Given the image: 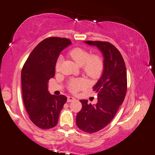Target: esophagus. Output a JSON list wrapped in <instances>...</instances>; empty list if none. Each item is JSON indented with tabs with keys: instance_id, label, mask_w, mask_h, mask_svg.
<instances>
[{
	"instance_id": "1",
	"label": "esophagus",
	"mask_w": 155,
	"mask_h": 155,
	"mask_svg": "<svg viewBox=\"0 0 155 155\" xmlns=\"http://www.w3.org/2000/svg\"><path fill=\"white\" fill-rule=\"evenodd\" d=\"M74 100H75V98L73 97L69 96L68 97V102H71V101H74Z\"/></svg>"
}]
</instances>
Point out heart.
I'll use <instances>...</instances> for the list:
<instances>
[{
    "instance_id": "1",
    "label": "heart",
    "mask_w": 155,
    "mask_h": 155,
    "mask_svg": "<svg viewBox=\"0 0 155 155\" xmlns=\"http://www.w3.org/2000/svg\"><path fill=\"white\" fill-rule=\"evenodd\" d=\"M69 54L74 61L79 66H81L82 70L85 74L92 78H95L100 76L103 70V61L97 54H92L87 50L82 48H74L71 49ZM62 57L58 58L55 64L56 71L61 70ZM86 81L84 78H73L68 83V87L69 91L76 93L80 90L84 88Z\"/></svg>"
}]
</instances>
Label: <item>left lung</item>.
Returning a JSON list of instances; mask_svg holds the SVG:
<instances>
[{
    "mask_svg": "<svg viewBox=\"0 0 155 155\" xmlns=\"http://www.w3.org/2000/svg\"><path fill=\"white\" fill-rule=\"evenodd\" d=\"M84 42L96 46L104 56L102 75L93 86L97 92V103L92 105L87 100H80L82 108L76 119L78 128L92 134L105 127L114 117L125 97L127 79L123 58L112 44L101 41Z\"/></svg>",
    "mask_w": 155,
    "mask_h": 155,
    "instance_id": "left-lung-1",
    "label": "left lung"
}]
</instances>
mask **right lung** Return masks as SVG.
Wrapping results in <instances>:
<instances>
[{"label":"right lung","instance_id":"right-lung-1","mask_svg":"<svg viewBox=\"0 0 155 155\" xmlns=\"http://www.w3.org/2000/svg\"><path fill=\"white\" fill-rule=\"evenodd\" d=\"M71 42L69 39L51 37L36 46L21 70L23 100L31 120L39 128L56 125L67 101L63 94H51L48 82L55 76V64L61 52Z\"/></svg>","mask_w":155,"mask_h":155}]
</instances>
